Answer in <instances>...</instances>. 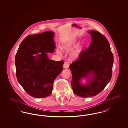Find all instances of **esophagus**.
I'll use <instances>...</instances> for the list:
<instances>
[{
	"instance_id": "esophagus-1",
	"label": "esophagus",
	"mask_w": 128,
	"mask_h": 128,
	"mask_svg": "<svg viewBox=\"0 0 128 128\" xmlns=\"http://www.w3.org/2000/svg\"><path fill=\"white\" fill-rule=\"evenodd\" d=\"M69 66V63L68 62H65L63 65V67L65 68H68Z\"/></svg>"
}]
</instances>
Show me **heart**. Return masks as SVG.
Masks as SVG:
<instances>
[{
  "instance_id": "heart-1",
  "label": "heart",
  "mask_w": 128,
  "mask_h": 128,
  "mask_svg": "<svg viewBox=\"0 0 128 128\" xmlns=\"http://www.w3.org/2000/svg\"><path fill=\"white\" fill-rule=\"evenodd\" d=\"M77 40L76 39H73L70 40L66 43H64L62 44L61 48L65 51L68 52L70 51L77 44ZM85 47V44L83 42L78 44L75 48L70 52V57L72 60H75L79 57L80 54L82 52ZM56 53L60 55L61 54V50L58 48L56 49Z\"/></svg>"
}]
</instances>
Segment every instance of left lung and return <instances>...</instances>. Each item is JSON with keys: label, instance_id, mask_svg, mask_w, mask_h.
<instances>
[{"label": "left lung", "instance_id": "1", "mask_svg": "<svg viewBox=\"0 0 128 128\" xmlns=\"http://www.w3.org/2000/svg\"><path fill=\"white\" fill-rule=\"evenodd\" d=\"M89 32L92 37L90 46L70 65L72 90L82 98L95 96L103 90L111 79L114 61L106 38L96 30ZM82 78L88 80L86 85L81 84Z\"/></svg>", "mask_w": 128, "mask_h": 128}]
</instances>
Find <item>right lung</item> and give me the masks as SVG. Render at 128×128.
Segmentation results:
<instances>
[{"mask_svg": "<svg viewBox=\"0 0 128 128\" xmlns=\"http://www.w3.org/2000/svg\"><path fill=\"white\" fill-rule=\"evenodd\" d=\"M54 36L52 31L28 36L20 44L15 56L18 81L34 98L49 96L54 80L63 70L64 61L50 60L46 53L54 51Z\"/></svg>", "mask_w": 128, "mask_h": 128, "instance_id": "right-lung-1", "label": "right lung"}]
</instances>
